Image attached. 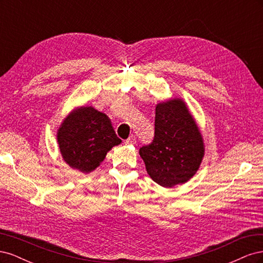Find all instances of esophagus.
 I'll use <instances>...</instances> for the list:
<instances>
[{"instance_id":"esophagus-1","label":"esophagus","mask_w":263,"mask_h":263,"mask_svg":"<svg viewBox=\"0 0 263 263\" xmlns=\"http://www.w3.org/2000/svg\"><path fill=\"white\" fill-rule=\"evenodd\" d=\"M125 144H126V145H134V144H136V137H135V136H129L128 138H127V139L125 140Z\"/></svg>"}]
</instances>
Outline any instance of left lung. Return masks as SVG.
I'll return each instance as SVG.
<instances>
[{
	"mask_svg": "<svg viewBox=\"0 0 263 263\" xmlns=\"http://www.w3.org/2000/svg\"><path fill=\"white\" fill-rule=\"evenodd\" d=\"M147 172L162 186H174L192 178L201 164V134L184 103L171 100L156 107L155 136L139 149Z\"/></svg>",
	"mask_w": 263,
	"mask_h": 263,
	"instance_id": "obj_1",
	"label": "left lung"
}]
</instances>
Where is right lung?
<instances>
[{"mask_svg":"<svg viewBox=\"0 0 263 263\" xmlns=\"http://www.w3.org/2000/svg\"><path fill=\"white\" fill-rule=\"evenodd\" d=\"M58 142L61 155L71 168L89 173L122 140L115 134L109 117L90 106L74 110L65 119L58 130Z\"/></svg>","mask_w":263,"mask_h":263,"instance_id":"right-lung-1","label":"right lung"}]
</instances>
